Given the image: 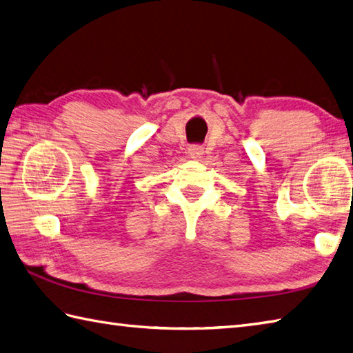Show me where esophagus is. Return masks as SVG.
<instances>
[{
  "label": "esophagus",
  "mask_w": 353,
  "mask_h": 353,
  "mask_svg": "<svg viewBox=\"0 0 353 353\" xmlns=\"http://www.w3.org/2000/svg\"><path fill=\"white\" fill-rule=\"evenodd\" d=\"M188 156L191 157V159H200V157L203 156V148H201L200 145H191L188 148Z\"/></svg>",
  "instance_id": "1"
}]
</instances>
